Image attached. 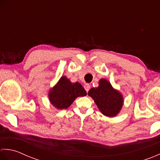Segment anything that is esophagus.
<instances>
[{"label":"esophagus","instance_id":"obj_1","mask_svg":"<svg viewBox=\"0 0 160 160\" xmlns=\"http://www.w3.org/2000/svg\"><path fill=\"white\" fill-rule=\"evenodd\" d=\"M84 88H85V90H86V92H88V90H90V85L88 84V83H86L84 85Z\"/></svg>","mask_w":160,"mask_h":160}]
</instances>
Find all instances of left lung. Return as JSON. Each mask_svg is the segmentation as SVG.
<instances>
[{
	"label": "left lung",
	"instance_id": "obj_1",
	"mask_svg": "<svg viewBox=\"0 0 160 160\" xmlns=\"http://www.w3.org/2000/svg\"><path fill=\"white\" fill-rule=\"evenodd\" d=\"M88 94L92 97L99 110L108 117L117 116L123 105V97L119 90L114 88L108 81L100 79L99 86L92 88Z\"/></svg>",
	"mask_w": 160,
	"mask_h": 160
}]
</instances>
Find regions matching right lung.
I'll list each match as a JSON object with an SVG mask.
<instances>
[{
    "label": "right lung",
    "instance_id": "add662e5",
    "mask_svg": "<svg viewBox=\"0 0 160 160\" xmlns=\"http://www.w3.org/2000/svg\"><path fill=\"white\" fill-rule=\"evenodd\" d=\"M86 91L79 82L72 83L66 77L62 76L57 84L50 90L49 101L57 109H66L79 97L86 96Z\"/></svg>",
    "mask_w": 160,
    "mask_h": 160
}]
</instances>
